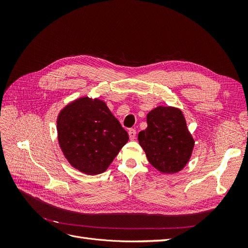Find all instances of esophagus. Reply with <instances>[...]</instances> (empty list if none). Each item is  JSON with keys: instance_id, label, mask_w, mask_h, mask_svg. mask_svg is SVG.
Wrapping results in <instances>:
<instances>
[{"instance_id": "34e87169", "label": "esophagus", "mask_w": 248, "mask_h": 248, "mask_svg": "<svg viewBox=\"0 0 248 248\" xmlns=\"http://www.w3.org/2000/svg\"><path fill=\"white\" fill-rule=\"evenodd\" d=\"M128 134H129V139L132 140H134L136 139V136H137V131H136V129H129L128 130Z\"/></svg>"}]
</instances>
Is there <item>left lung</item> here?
<instances>
[{
    "instance_id": "obj_1",
    "label": "left lung",
    "mask_w": 248,
    "mask_h": 248,
    "mask_svg": "<svg viewBox=\"0 0 248 248\" xmlns=\"http://www.w3.org/2000/svg\"><path fill=\"white\" fill-rule=\"evenodd\" d=\"M148 127L139 133V141L152 166L174 174L188 162L194 140L187 130L182 111L158 107L147 116Z\"/></svg>"
}]
</instances>
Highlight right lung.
Returning <instances> with one entry per match:
<instances>
[{
	"label": "right lung",
	"instance_id": "right-lung-1",
	"mask_svg": "<svg viewBox=\"0 0 248 248\" xmlns=\"http://www.w3.org/2000/svg\"><path fill=\"white\" fill-rule=\"evenodd\" d=\"M59 142L72 167L88 175L101 174L128 141V133L101 100L84 97L58 118Z\"/></svg>",
	"mask_w": 248,
	"mask_h": 248
}]
</instances>
